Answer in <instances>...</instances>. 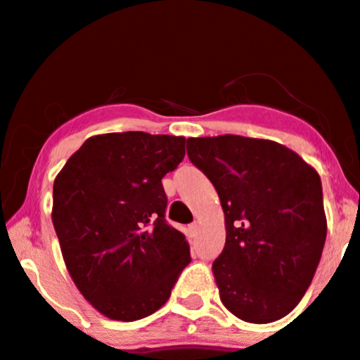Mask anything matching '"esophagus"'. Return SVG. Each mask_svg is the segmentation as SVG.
Segmentation results:
<instances>
[{
  "label": "esophagus",
  "instance_id": "obj_1",
  "mask_svg": "<svg viewBox=\"0 0 360 360\" xmlns=\"http://www.w3.org/2000/svg\"><path fill=\"white\" fill-rule=\"evenodd\" d=\"M198 229H199L198 223H191V224H189V226H188V231H189V235H191V236L196 235V233H198Z\"/></svg>",
  "mask_w": 360,
  "mask_h": 360
}]
</instances>
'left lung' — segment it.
Returning <instances> with one entry per match:
<instances>
[{"label":"left lung","mask_w":360,"mask_h":360,"mask_svg":"<svg viewBox=\"0 0 360 360\" xmlns=\"http://www.w3.org/2000/svg\"><path fill=\"white\" fill-rule=\"evenodd\" d=\"M224 211L226 243L213 263L223 305L250 323L275 322L310 287L327 236L320 176L265 139H188Z\"/></svg>","instance_id":"8db88e82"}]
</instances>
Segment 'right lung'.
Masks as SVG:
<instances>
[{
    "label": "right lung",
    "mask_w": 360,
    "mask_h": 360,
    "mask_svg": "<svg viewBox=\"0 0 360 360\" xmlns=\"http://www.w3.org/2000/svg\"><path fill=\"white\" fill-rule=\"evenodd\" d=\"M184 137L94 136L53 183V221L77 288L112 320L144 319L166 304L191 262L186 236L166 221L162 177L184 159Z\"/></svg>",
    "instance_id": "right-lung-1"
}]
</instances>
